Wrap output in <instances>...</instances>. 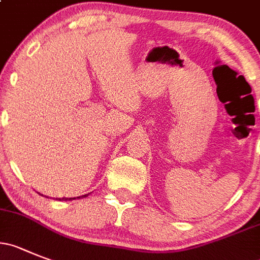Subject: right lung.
<instances>
[{"mask_svg":"<svg viewBox=\"0 0 260 260\" xmlns=\"http://www.w3.org/2000/svg\"><path fill=\"white\" fill-rule=\"evenodd\" d=\"M83 198H87V195L77 196V198H61V199H57V200H60V201H70V200H75V199H83Z\"/></svg>","mask_w":260,"mask_h":260,"instance_id":"right-lung-1","label":"right lung"}]
</instances>
